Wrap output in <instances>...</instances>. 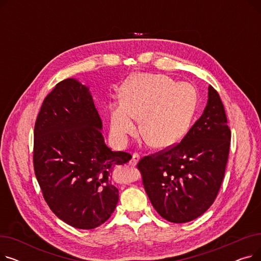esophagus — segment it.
Listing matches in <instances>:
<instances>
[{
	"instance_id": "obj_1",
	"label": "esophagus",
	"mask_w": 261,
	"mask_h": 261,
	"mask_svg": "<svg viewBox=\"0 0 261 261\" xmlns=\"http://www.w3.org/2000/svg\"><path fill=\"white\" fill-rule=\"evenodd\" d=\"M140 159H141V158H140V155H139L138 153H133V154H132V159H131V161L129 162V164H130L131 166H135L136 164L139 163Z\"/></svg>"
}]
</instances>
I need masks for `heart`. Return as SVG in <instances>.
Returning a JSON list of instances; mask_svg holds the SVG:
<instances>
[{"label":"heart","mask_w":261,"mask_h":261,"mask_svg":"<svg viewBox=\"0 0 261 261\" xmlns=\"http://www.w3.org/2000/svg\"><path fill=\"white\" fill-rule=\"evenodd\" d=\"M121 103L110 108V129L115 141L125 144L140 120L142 138L154 148L179 143L190 128L198 94L193 85L162 74L131 77L120 90Z\"/></svg>","instance_id":"b5f03b06"}]
</instances>
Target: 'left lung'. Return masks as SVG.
Masks as SVG:
<instances>
[{
    "label": "left lung",
    "instance_id": "obj_1",
    "mask_svg": "<svg viewBox=\"0 0 261 261\" xmlns=\"http://www.w3.org/2000/svg\"><path fill=\"white\" fill-rule=\"evenodd\" d=\"M229 145L223 103L210 86L203 114L183 140L138 164L144 188L161 217L185 223L212 206L223 181Z\"/></svg>",
    "mask_w": 261,
    "mask_h": 261
}]
</instances>
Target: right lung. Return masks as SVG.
<instances>
[{
    "label": "right lung",
    "mask_w": 261,
    "mask_h": 261,
    "mask_svg": "<svg viewBox=\"0 0 261 261\" xmlns=\"http://www.w3.org/2000/svg\"><path fill=\"white\" fill-rule=\"evenodd\" d=\"M88 87L67 78L40 109L34 131V168L51 212L68 225L92 229L111 217L118 202L114 169L132 158L112 151Z\"/></svg>",
    "instance_id": "add662e5"
}]
</instances>
